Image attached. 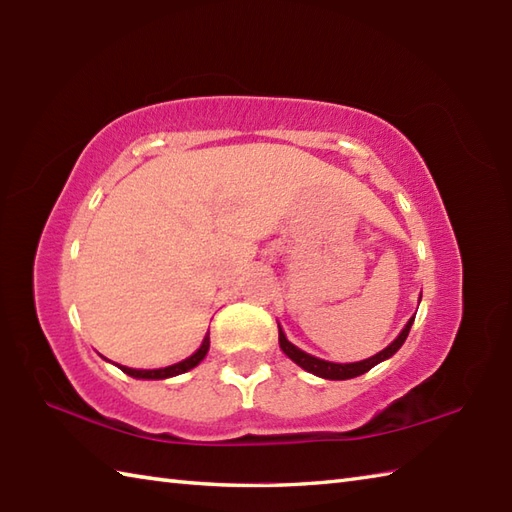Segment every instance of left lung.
Returning <instances> with one entry per match:
<instances>
[{"label":"left lung","instance_id":"1","mask_svg":"<svg viewBox=\"0 0 512 512\" xmlns=\"http://www.w3.org/2000/svg\"><path fill=\"white\" fill-rule=\"evenodd\" d=\"M413 319H416V317H411L407 321V325L402 328V332L385 347L383 352H378V354L369 356V358H365V361H358V363H330V361H323V358H317V356H312L308 352H303V350H299L297 345H292L286 339V334L281 328H279V345H281V350H284V354L288 358H292V361H295L299 367L306 369V372H310L314 376H321V378H328V380H347V378H356V376L369 372V369H372L374 365L383 363L385 358H389V356H394L402 347V343H405L407 334H409L411 325H413Z\"/></svg>","mask_w":512,"mask_h":512}]
</instances>
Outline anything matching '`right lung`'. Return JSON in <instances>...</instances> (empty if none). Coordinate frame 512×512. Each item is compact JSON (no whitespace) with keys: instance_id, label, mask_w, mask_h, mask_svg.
Instances as JSON below:
<instances>
[{"instance_id":"right-lung-1","label":"right lung","mask_w":512,"mask_h":512,"mask_svg":"<svg viewBox=\"0 0 512 512\" xmlns=\"http://www.w3.org/2000/svg\"><path fill=\"white\" fill-rule=\"evenodd\" d=\"M209 332H206L202 345L195 350L189 358H184V361L176 363V365H169V367H160V369H132V367H125V365H118L123 369V372L127 376H134V378H147V380H162V378H171V376H178V374H184L189 372V369H193L195 365H200L202 358L206 356V352H209Z\"/></svg>"}]
</instances>
